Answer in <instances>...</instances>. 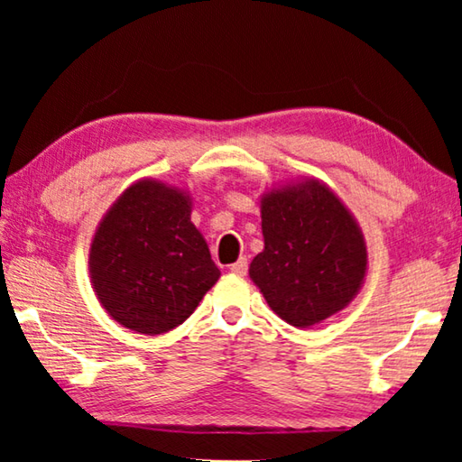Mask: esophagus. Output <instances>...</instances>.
Instances as JSON below:
<instances>
[{
    "mask_svg": "<svg viewBox=\"0 0 462 462\" xmlns=\"http://www.w3.org/2000/svg\"><path fill=\"white\" fill-rule=\"evenodd\" d=\"M230 273H234V275H238V277H245L246 273H248V261L246 259H240V261H236L234 264H230Z\"/></svg>",
    "mask_w": 462,
    "mask_h": 462,
    "instance_id": "34e87169",
    "label": "esophagus"
}]
</instances>
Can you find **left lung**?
Wrapping results in <instances>:
<instances>
[{
	"instance_id": "obj_1",
	"label": "left lung",
	"mask_w": 462,
	"mask_h": 462,
	"mask_svg": "<svg viewBox=\"0 0 462 462\" xmlns=\"http://www.w3.org/2000/svg\"><path fill=\"white\" fill-rule=\"evenodd\" d=\"M261 217L264 250L248 273L271 310L308 328L348 306L363 283L366 248L342 201L306 181L264 195Z\"/></svg>"
}]
</instances>
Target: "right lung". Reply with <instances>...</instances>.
<instances>
[{"mask_svg": "<svg viewBox=\"0 0 462 462\" xmlns=\"http://www.w3.org/2000/svg\"><path fill=\"white\" fill-rule=\"evenodd\" d=\"M89 271L107 314L148 336L183 324L220 277L189 198L159 181H138L114 203L91 242Z\"/></svg>", "mask_w": 462, "mask_h": 462, "instance_id": "obj_1", "label": "right lung"}]
</instances>
